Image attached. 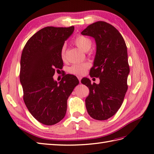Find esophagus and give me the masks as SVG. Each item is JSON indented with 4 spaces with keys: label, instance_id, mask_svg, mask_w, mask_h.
Instances as JSON below:
<instances>
[{
    "label": "esophagus",
    "instance_id": "esophagus-1",
    "mask_svg": "<svg viewBox=\"0 0 154 154\" xmlns=\"http://www.w3.org/2000/svg\"><path fill=\"white\" fill-rule=\"evenodd\" d=\"M77 78H78V79H79V82L81 83V79H82V77H81V76H78Z\"/></svg>",
    "mask_w": 154,
    "mask_h": 154
}]
</instances>
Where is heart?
<instances>
[{"instance_id": "1", "label": "heart", "mask_w": 154, "mask_h": 154, "mask_svg": "<svg viewBox=\"0 0 154 154\" xmlns=\"http://www.w3.org/2000/svg\"><path fill=\"white\" fill-rule=\"evenodd\" d=\"M75 44L81 50L83 51H87L89 50V49L92 45V40L90 38H87L85 35H79L74 40ZM61 57L62 60H64L65 57V46L63 45L61 48L60 52ZM90 64L89 63H82L74 64L68 69L69 73L73 75H81L85 73L86 71L89 68Z\"/></svg>"}]
</instances>
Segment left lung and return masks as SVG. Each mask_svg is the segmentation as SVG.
Wrapping results in <instances>:
<instances>
[{
  "mask_svg": "<svg viewBox=\"0 0 154 154\" xmlns=\"http://www.w3.org/2000/svg\"><path fill=\"white\" fill-rule=\"evenodd\" d=\"M81 34L95 40L97 51L90 76L100 79L99 84L91 83L88 78L81 80L89 89L87 110L94 119L107 120L119 110L128 89L130 67L126 45L118 30L106 22L88 26Z\"/></svg>",
  "mask_w": 154,
  "mask_h": 154,
  "instance_id": "1",
  "label": "left lung"
}]
</instances>
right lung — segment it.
<instances>
[{
	"label": "right lung",
	"instance_id": "right-lung-1",
	"mask_svg": "<svg viewBox=\"0 0 154 154\" xmlns=\"http://www.w3.org/2000/svg\"><path fill=\"white\" fill-rule=\"evenodd\" d=\"M73 31L74 26L44 28L23 49L20 71L23 99L32 115L45 125H54L63 119L68 97L79 83L73 75H65L60 83L53 78L55 70L63 67L61 48Z\"/></svg>",
	"mask_w": 154,
	"mask_h": 154
}]
</instances>
